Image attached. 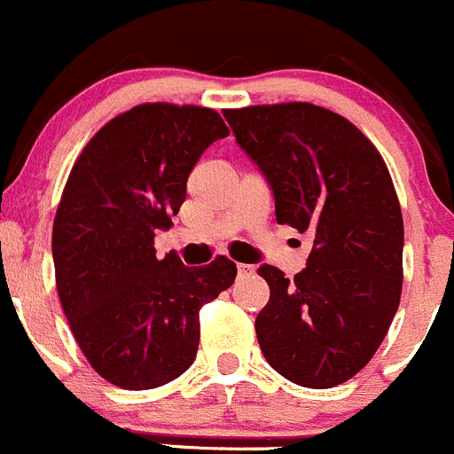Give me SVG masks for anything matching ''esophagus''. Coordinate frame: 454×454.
Here are the masks:
<instances>
[{
	"mask_svg": "<svg viewBox=\"0 0 454 454\" xmlns=\"http://www.w3.org/2000/svg\"><path fill=\"white\" fill-rule=\"evenodd\" d=\"M238 273H240V276H251V273H254V267H251V264H238Z\"/></svg>",
	"mask_w": 454,
	"mask_h": 454,
	"instance_id": "esophagus-1",
	"label": "esophagus"
}]
</instances>
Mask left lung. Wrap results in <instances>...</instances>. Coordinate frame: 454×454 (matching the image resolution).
<instances>
[{
    "label": "left lung",
    "instance_id": "1",
    "mask_svg": "<svg viewBox=\"0 0 454 454\" xmlns=\"http://www.w3.org/2000/svg\"><path fill=\"white\" fill-rule=\"evenodd\" d=\"M276 200L278 225L311 240L294 280L260 264L271 295L255 317L269 364L307 388L360 373L388 333L402 295L403 221L373 143L313 103L223 112Z\"/></svg>",
    "mask_w": 454,
    "mask_h": 454
}]
</instances>
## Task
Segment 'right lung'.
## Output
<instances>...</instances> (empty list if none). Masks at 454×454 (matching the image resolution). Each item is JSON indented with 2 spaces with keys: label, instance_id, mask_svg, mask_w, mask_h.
<instances>
[{
  "label": "right lung",
  "instance_id": "1",
  "mask_svg": "<svg viewBox=\"0 0 454 454\" xmlns=\"http://www.w3.org/2000/svg\"><path fill=\"white\" fill-rule=\"evenodd\" d=\"M229 134L209 107L145 103L103 125L76 159L52 227L57 291L92 369L128 390L163 386L199 351V311L236 280L221 255L207 267L156 258L200 154Z\"/></svg>",
  "mask_w": 454,
  "mask_h": 454
}]
</instances>
